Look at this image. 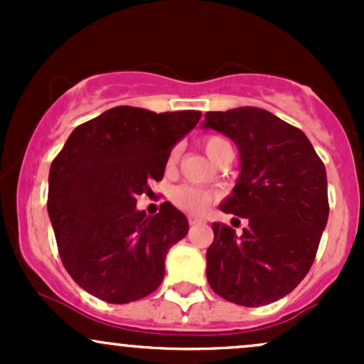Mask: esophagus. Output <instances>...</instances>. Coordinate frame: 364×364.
I'll use <instances>...</instances> for the list:
<instances>
[{
    "mask_svg": "<svg viewBox=\"0 0 364 364\" xmlns=\"http://www.w3.org/2000/svg\"><path fill=\"white\" fill-rule=\"evenodd\" d=\"M188 223H190V225H196V224H202V219L190 215V217H188Z\"/></svg>",
    "mask_w": 364,
    "mask_h": 364,
    "instance_id": "obj_1",
    "label": "esophagus"
}]
</instances>
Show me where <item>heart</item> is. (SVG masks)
<instances>
[{
    "mask_svg": "<svg viewBox=\"0 0 364 364\" xmlns=\"http://www.w3.org/2000/svg\"><path fill=\"white\" fill-rule=\"evenodd\" d=\"M225 149L231 147H229L228 141L220 139V136H207V139L203 140V150H205L207 157L210 159L212 162H215L217 157H219ZM178 157L179 149L174 147L169 152L168 161H166V168H168V171H173L176 168ZM171 202L181 208V210L190 212V214H202V212L210 205L212 193L193 185H179L171 191Z\"/></svg>",
    "mask_w": 364,
    "mask_h": 364,
    "instance_id": "1",
    "label": "heart"
}]
</instances>
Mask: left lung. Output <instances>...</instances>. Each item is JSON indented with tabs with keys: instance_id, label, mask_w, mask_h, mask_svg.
Segmentation results:
<instances>
[{
	"instance_id": "1",
	"label": "left lung",
	"mask_w": 364,
	"mask_h": 364,
	"mask_svg": "<svg viewBox=\"0 0 364 364\" xmlns=\"http://www.w3.org/2000/svg\"><path fill=\"white\" fill-rule=\"evenodd\" d=\"M202 128L229 136L240 150V176L220 210L248 220L241 236L212 224L207 281L241 306L277 301L308 274L327 225L323 162L301 129L260 107L210 111Z\"/></svg>"
}]
</instances>
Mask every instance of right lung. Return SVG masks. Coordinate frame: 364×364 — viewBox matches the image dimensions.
I'll return each instance as SVG.
<instances>
[{
    "label": "right lung",
    "mask_w": 364,
    "mask_h": 364,
    "mask_svg": "<svg viewBox=\"0 0 364 364\" xmlns=\"http://www.w3.org/2000/svg\"><path fill=\"white\" fill-rule=\"evenodd\" d=\"M202 112L118 106L72 132L49 169L48 214L68 274L102 301L124 304L161 286L188 219L173 203L147 215L136 195L161 181L171 149Z\"/></svg>",
    "instance_id": "1"
}]
</instances>
